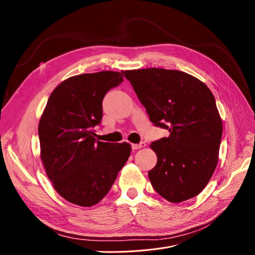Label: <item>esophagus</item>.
Instances as JSON below:
<instances>
[{"instance_id":"obj_1","label":"esophagus","mask_w":255,"mask_h":255,"mask_svg":"<svg viewBox=\"0 0 255 255\" xmlns=\"http://www.w3.org/2000/svg\"><path fill=\"white\" fill-rule=\"evenodd\" d=\"M144 146H145V143H144V142H141V143H133V144H132L133 150L141 149V148H144Z\"/></svg>"}]
</instances>
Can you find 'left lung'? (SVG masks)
I'll use <instances>...</instances> for the list:
<instances>
[{"label": "left lung", "mask_w": 255, "mask_h": 255, "mask_svg": "<svg viewBox=\"0 0 255 255\" xmlns=\"http://www.w3.org/2000/svg\"><path fill=\"white\" fill-rule=\"evenodd\" d=\"M125 76L151 122L170 132L150 145L157 156L149 171L153 188L172 203L198 196L219 159L222 121L212 91L179 70L137 69L125 71Z\"/></svg>", "instance_id": "left-lung-1"}]
</instances>
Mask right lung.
Instances as JSON below:
<instances>
[{"instance_id": "1", "label": "right lung", "mask_w": 255, "mask_h": 255, "mask_svg": "<svg viewBox=\"0 0 255 255\" xmlns=\"http://www.w3.org/2000/svg\"><path fill=\"white\" fill-rule=\"evenodd\" d=\"M123 71L71 76L52 91L38 126L40 158L49 180L68 202L88 207L107 195L130 154V144L96 139L106 92Z\"/></svg>"}]
</instances>
